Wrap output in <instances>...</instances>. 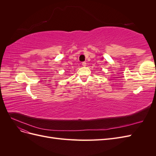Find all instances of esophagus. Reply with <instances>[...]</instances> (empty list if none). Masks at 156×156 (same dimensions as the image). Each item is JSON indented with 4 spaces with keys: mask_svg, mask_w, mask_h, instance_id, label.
<instances>
[{
    "mask_svg": "<svg viewBox=\"0 0 156 156\" xmlns=\"http://www.w3.org/2000/svg\"><path fill=\"white\" fill-rule=\"evenodd\" d=\"M82 66H87V62H82Z\"/></svg>",
    "mask_w": 156,
    "mask_h": 156,
    "instance_id": "34e87169",
    "label": "esophagus"
}]
</instances>
